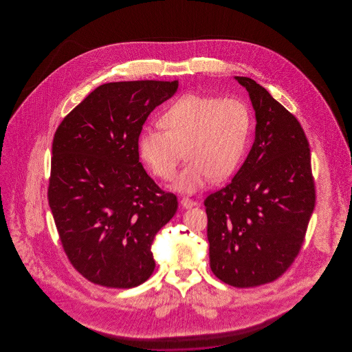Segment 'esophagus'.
Wrapping results in <instances>:
<instances>
[{
  "label": "esophagus",
  "mask_w": 352,
  "mask_h": 352,
  "mask_svg": "<svg viewBox=\"0 0 352 352\" xmlns=\"http://www.w3.org/2000/svg\"><path fill=\"white\" fill-rule=\"evenodd\" d=\"M179 202H181V205H182L184 208H186V209H190V208H192V206H196V205H197V202L192 200V199H190V197H182Z\"/></svg>",
  "instance_id": "1"
}]
</instances>
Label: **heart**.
Wrapping results in <instances>:
<instances>
[{
  "mask_svg": "<svg viewBox=\"0 0 352 352\" xmlns=\"http://www.w3.org/2000/svg\"><path fill=\"white\" fill-rule=\"evenodd\" d=\"M158 122L161 128H146L140 135V156L153 176L171 179L185 151L186 165L175 188L192 194L236 170L250 137L252 112L238 98L186 94Z\"/></svg>",
  "mask_w": 352,
  "mask_h": 352,
  "instance_id": "heart-1",
  "label": "heart"
}]
</instances>
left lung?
Returning a JSON list of instances; mask_svg holds the SVG:
<instances>
[{
	"label": "left lung",
	"mask_w": 352,
	"mask_h": 352,
	"mask_svg": "<svg viewBox=\"0 0 352 352\" xmlns=\"http://www.w3.org/2000/svg\"><path fill=\"white\" fill-rule=\"evenodd\" d=\"M249 93L253 147L230 184L210 194V268L236 288L267 285L297 258L314 212L311 150L298 120L262 85L235 76Z\"/></svg>",
	"instance_id": "obj_1"
}]
</instances>
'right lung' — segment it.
Masks as SVG:
<instances>
[{
	"mask_svg": "<svg viewBox=\"0 0 352 352\" xmlns=\"http://www.w3.org/2000/svg\"><path fill=\"white\" fill-rule=\"evenodd\" d=\"M177 87L179 80L99 85L54 135L47 200L69 262L94 285L132 288L155 270L151 245L175 215L177 197L144 171L138 140L150 113Z\"/></svg>",
	"mask_w": 352,
	"mask_h": 352,
	"instance_id": "add662e5",
	"label": "right lung"
}]
</instances>
